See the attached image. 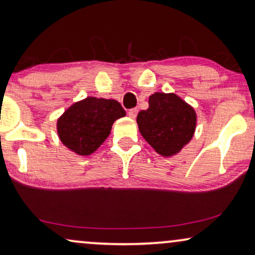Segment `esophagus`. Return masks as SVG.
I'll list each match as a JSON object with an SVG mask.
<instances>
[{
	"instance_id": "obj_1",
	"label": "esophagus",
	"mask_w": 255,
	"mask_h": 255,
	"mask_svg": "<svg viewBox=\"0 0 255 255\" xmlns=\"http://www.w3.org/2000/svg\"><path fill=\"white\" fill-rule=\"evenodd\" d=\"M128 114L131 118H135V116H137V114H138V109H137V108H133V109L128 110Z\"/></svg>"
}]
</instances>
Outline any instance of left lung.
Masks as SVG:
<instances>
[{"label":"left lung","instance_id":"obj_1","mask_svg":"<svg viewBox=\"0 0 255 255\" xmlns=\"http://www.w3.org/2000/svg\"><path fill=\"white\" fill-rule=\"evenodd\" d=\"M196 121L194 108L173 93H154L137 116L141 135L162 156L177 154L191 140Z\"/></svg>","mask_w":255,"mask_h":255}]
</instances>
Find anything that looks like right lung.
<instances>
[{"label":"right lung","instance_id":"obj_1","mask_svg":"<svg viewBox=\"0 0 255 255\" xmlns=\"http://www.w3.org/2000/svg\"><path fill=\"white\" fill-rule=\"evenodd\" d=\"M125 115L116 100L87 97L72 104L58 118V135L76 154L90 155L109 137L114 122Z\"/></svg>","mask_w":255,"mask_h":255}]
</instances>
